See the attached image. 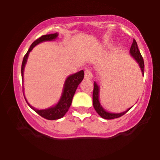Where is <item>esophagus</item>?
<instances>
[{
    "mask_svg": "<svg viewBox=\"0 0 160 160\" xmlns=\"http://www.w3.org/2000/svg\"><path fill=\"white\" fill-rule=\"evenodd\" d=\"M84 78H85V79H86V80H91V79L92 78V74L90 70L86 69Z\"/></svg>",
    "mask_w": 160,
    "mask_h": 160,
    "instance_id": "obj_1",
    "label": "esophagus"
}]
</instances>
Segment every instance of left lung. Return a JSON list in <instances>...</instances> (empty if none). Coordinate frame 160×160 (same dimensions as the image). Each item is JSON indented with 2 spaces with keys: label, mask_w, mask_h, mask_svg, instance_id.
Returning <instances> with one entry per match:
<instances>
[{
  "label": "left lung",
  "mask_w": 160,
  "mask_h": 160,
  "mask_svg": "<svg viewBox=\"0 0 160 160\" xmlns=\"http://www.w3.org/2000/svg\"><path fill=\"white\" fill-rule=\"evenodd\" d=\"M130 54L131 56L136 60V62L138 63L139 66H140L141 71H142V74H144V59H143V57L141 56L140 51H139L138 47V44L136 40L135 39L133 40V43L131 46V48H130ZM99 86L96 82H94V89H93V94H92V102H93V107H94L95 111L98 113L99 116L102 117V118L106 119V120H112V119L118 118V117H122V115H124L125 113H126L127 112L131 109L132 108H128V110H126V111L122 112V113H109V112L106 111L105 110L102 108V106L101 105L100 102H99Z\"/></svg>",
  "instance_id": "obj_1"
}]
</instances>
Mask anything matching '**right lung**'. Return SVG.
Listing matches in <instances>:
<instances>
[{"instance_id": "add662e5", "label": "right lung", "mask_w": 160, "mask_h": 160, "mask_svg": "<svg viewBox=\"0 0 160 160\" xmlns=\"http://www.w3.org/2000/svg\"><path fill=\"white\" fill-rule=\"evenodd\" d=\"M58 33H55V34H46V35L41 36L40 38L37 39L35 41H34L32 43V44L31 45L30 48H29L26 54L25 55L23 58L22 63V80H23V74H24V68H25V64L27 62V58L28 57L29 52L32 50V49L35 47L36 45H38V43H42V42L44 41H50V40H54L56 38L58 37ZM84 78V71H80L78 73H75L74 74L70 75L69 77H68V78L66 79L65 84H64L63 87V92H62V95L61 96V98L58 101V102L56 105L51 107L47 109L44 110H38L35 109L34 108H33L32 106H31L30 104L28 103L26 98L25 101L28 103L32 109L34 110L37 113H38L40 116H41L43 118L47 119V120H58V119L62 118L67 111H68L70 106H71V102H72L73 97L76 92L77 88L79 84L81 82L82 79Z\"/></svg>"}]
</instances>
